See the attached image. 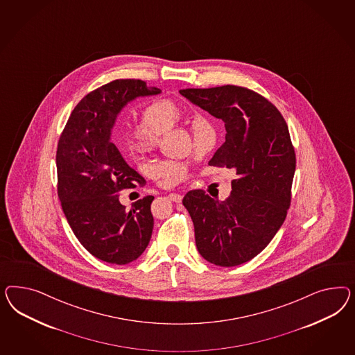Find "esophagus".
Segmentation results:
<instances>
[{
  "instance_id": "34e87169",
  "label": "esophagus",
  "mask_w": 355,
  "mask_h": 355,
  "mask_svg": "<svg viewBox=\"0 0 355 355\" xmlns=\"http://www.w3.org/2000/svg\"><path fill=\"white\" fill-rule=\"evenodd\" d=\"M168 198H169L172 202H174V203H181V202H182V195H180V193H169Z\"/></svg>"
}]
</instances>
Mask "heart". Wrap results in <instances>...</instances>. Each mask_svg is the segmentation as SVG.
<instances>
[{
    "instance_id": "b5f03b06",
    "label": "heart",
    "mask_w": 355,
    "mask_h": 355,
    "mask_svg": "<svg viewBox=\"0 0 355 355\" xmlns=\"http://www.w3.org/2000/svg\"><path fill=\"white\" fill-rule=\"evenodd\" d=\"M181 107L168 98H159L147 104L141 110V123L126 130V141L130 150L147 153L159 146L160 135L173 129L182 121ZM193 147L198 155L212 153L218 141V131L211 119H196L193 129ZM150 172L160 175L168 184H175L187 178L189 169L184 162L159 160L150 165Z\"/></svg>"
}]
</instances>
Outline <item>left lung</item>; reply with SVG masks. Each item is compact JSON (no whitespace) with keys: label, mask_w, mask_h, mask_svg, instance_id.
I'll list each match as a JSON object with an SVG mask.
<instances>
[{"label":"left lung","mask_w":355,"mask_h":355,"mask_svg":"<svg viewBox=\"0 0 355 355\" xmlns=\"http://www.w3.org/2000/svg\"><path fill=\"white\" fill-rule=\"evenodd\" d=\"M162 94L138 79H117L83 97L74 107L57 147L58 198L66 220L88 252L112 264H129L150 243L153 196L126 208L121 189L146 180L112 143L122 109L138 97Z\"/></svg>","instance_id":"left-lung-1"}]
</instances>
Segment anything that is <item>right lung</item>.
<instances>
[{
  "label": "right lung",
  "instance_id": "add662e5",
  "mask_svg": "<svg viewBox=\"0 0 355 355\" xmlns=\"http://www.w3.org/2000/svg\"><path fill=\"white\" fill-rule=\"evenodd\" d=\"M180 94L224 121L225 141L208 165L234 174L232 193L223 202L203 190L184 195L196 248L215 266H241L267 248L285 221L295 172L289 130L276 107L242 87L186 88Z\"/></svg>",
  "mask_w": 355,
  "mask_h": 355
}]
</instances>
